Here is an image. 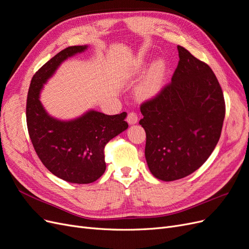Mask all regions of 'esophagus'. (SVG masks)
<instances>
[{"instance_id": "esophagus-1", "label": "esophagus", "mask_w": 249, "mask_h": 249, "mask_svg": "<svg viewBox=\"0 0 249 249\" xmlns=\"http://www.w3.org/2000/svg\"><path fill=\"white\" fill-rule=\"evenodd\" d=\"M126 122L129 124H136L138 123V116L135 112H131L129 113V115H127L126 118Z\"/></svg>"}]
</instances>
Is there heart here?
<instances>
[{
	"instance_id": "heart-1",
	"label": "heart",
	"mask_w": 249,
	"mask_h": 249,
	"mask_svg": "<svg viewBox=\"0 0 249 249\" xmlns=\"http://www.w3.org/2000/svg\"><path fill=\"white\" fill-rule=\"evenodd\" d=\"M147 63L143 59H138L132 65L130 73L138 76L146 70ZM167 73V63L163 58H159L150 65L145 77L143 78L135 88V94L140 101H148L159 95L165 84Z\"/></svg>"
}]
</instances>
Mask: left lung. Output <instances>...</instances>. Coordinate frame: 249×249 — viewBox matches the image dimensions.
<instances>
[{
	"instance_id": "1",
	"label": "left lung",
	"mask_w": 249,
	"mask_h": 249,
	"mask_svg": "<svg viewBox=\"0 0 249 249\" xmlns=\"http://www.w3.org/2000/svg\"><path fill=\"white\" fill-rule=\"evenodd\" d=\"M179 61L171 83L141 105L145 159L165 182L197 170L220 138L225 115L221 87L210 66L178 46Z\"/></svg>"
}]
</instances>
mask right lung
<instances>
[{"instance_id":"right-lung-1","label":"right lung","mask_w":249,"mask_h":249,"mask_svg":"<svg viewBox=\"0 0 249 249\" xmlns=\"http://www.w3.org/2000/svg\"><path fill=\"white\" fill-rule=\"evenodd\" d=\"M87 49L86 44L70 47L50 59L33 76L27 97V125L37 156L53 175L73 184H89L103 176L105 145L129 127L125 112L107 115L91 109L77 118L61 120L42 106L43 85L62 62Z\"/></svg>"}]
</instances>
